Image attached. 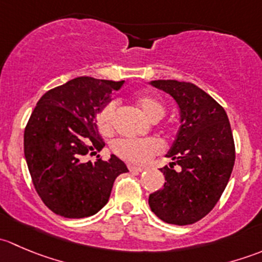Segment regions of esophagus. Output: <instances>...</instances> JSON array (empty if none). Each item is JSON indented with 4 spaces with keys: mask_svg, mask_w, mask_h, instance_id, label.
Segmentation results:
<instances>
[{
    "mask_svg": "<svg viewBox=\"0 0 262 262\" xmlns=\"http://www.w3.org/2000/svg\"><path fill=\"white\" fill-rule=\"evenodd\" d=\"M128 167H129V170L132 171V172H143V171H146V168H144V167H138V166L129 165Z\"/></svg>",
    "mask_w": 262,
    "mask_h": 262,
    "instance_id": "1",
    "label": "esophagus"
}]
</instances>
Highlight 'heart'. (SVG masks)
I'll return each mask as SVG.
<instances>
[{
  "label": "heart",
  "mask_w": 262,
  "mask_h": 262,
  "mask_svg": "<svg viewBox=\"0 0 262 262\" xmlns=\"http://www.w3.org/2000/svg\"><path fill=\"white\" fill-rule=\"evenodd\" d=\"M137 107L149 121H158L165 114L162 102L150 95H141L136 99ZM115 102H109L97 115V128L107 137L114 130ZM162 143L157 139H121L115 143V152L124 160L133 163H146L162 150Z\"/></svg>",
  "instance_id": "obj_1"
}]
</instances>
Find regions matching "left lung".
Listing matches in <instances>:
<instances>
[{"instance_id":"1","label":"left lung","mask_w":262,"mask_h":262,"mask_svg":"<svg viewBox=\"0 0 262 262\" xmlns=\"http://www.w3.org/2000/svg\"><path fill=\"white\" fill-rule=\"evenodd\" d=\"M149 84L175 100L180 126L166 155L172 162L160 168L165 185L149 195L148 204L166 223L192 224L213 209L231 178L236 158L231 124L226 110L195 84L176 80Z\"/></svg>"}]
</instances>
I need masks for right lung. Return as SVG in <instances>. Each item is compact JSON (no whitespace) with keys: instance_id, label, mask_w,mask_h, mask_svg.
Returning a JSON list of instances; mask_svg holds the SVG:
<instances>
[{"instance_id":"add662e5","label":"right lung","mask_w":262,"mask_h":262,"mask_svg":"<svg viewBox=\"0 0 262 262\" xmlns=\"http://www.w3.org/2000/svg\"><path fill=\"white\" fill-rule=\"evenodd\" d=\"M124 81L73 78L40 97L24 133V153L36 192L64 218H86L106 205L115 179L128 172L112 155L84 162L87 153L105 147L96 116Z\"/></svg>"}]
</instances>
